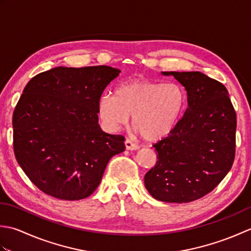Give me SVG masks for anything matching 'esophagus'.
Here are the masks:
<instances>
[{
  "label": "esophagus",
  "mask_w": 251,
  "mask_h": 251,
  "mask_svg": "<svg viewBox=\"0 0 251 251\" xmlns=\"http://www.w3.org/2000/svg\"><path fill=\"white\" fill-rule=\"evenodd\" d=\"M125 147L127 150H137V149H139V146L135 143L132 140L128 139V138H126L125 140Z\"/></svg>",
  "instance_id": "34e87169"
}]
</instances>
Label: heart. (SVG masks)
Listing matches in <instances>:
<instances>
[{
    "instance_id": "obj_1",
    "label": "heart",
    "mask_w": 251,
    "mask_h": 251,
    "mask_svg": "<svg viewBox=\"0 0 251 251\" xmlns=\"http://www.w3.org/2000/svg\"><path fill=\"white\" fill-rule=\"evenodd\" d=\"M184 100L183 89L177 83L134 77L121 83L115 89V96L101 95L98 112L111 130L120 129L131 114L132 125L143 138L157 141L174 129L182 113Z\"/></svg>"
}]
</instances>
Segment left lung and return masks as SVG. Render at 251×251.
<instances>
[{"instance_id": "left-lung-1", "label": "left lung", "mask_w": 251, "mask_h": 251, "mask_svg": "<svg viewBox=\"0 0 251 251\" xmlns=\"http://www.w3.org/2000/svg\"><path fill=\"white\" fill-rule=\"evenodd\" d=\"M182 84L189 108L153 147L155 166L145 176L154 199L189 202L214 190L235 158L236 113L222 83L201 72H163Z\"/></svg>"}]
</instances>
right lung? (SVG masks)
Wrapping results in <instances>:
<instances>
[{
    "instance_id": "add662e5",
    "label": "right lung",
    "mask_w": 251,
    "mask_h": 251,
    "mask_svg": "<svg viewBox=\"0 0 251 251\" xmlns=\"http://www.w3.org/2000/svg\"><path fill=\"white\" fill-rule=\"evenodd\" d=\"M108 66L57 67L32 77L13 114L14 153L42 192L82 200L98 188L125 138L101 130L98 101L120 74Z\"/></svg>"
}]
</instances>
